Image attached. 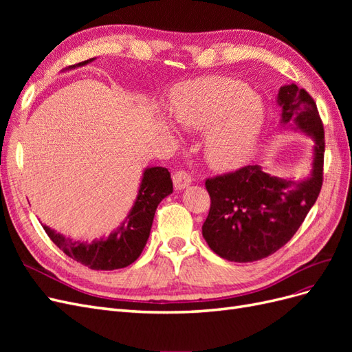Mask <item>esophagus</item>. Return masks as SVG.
I'll return each mask as SVG.
<instances>
[{
	"label": "esophagus",
	"instance_id": "esophagus-1",
	"mask_svg": "<svg viewBox=\"0 0 352 352\" xmlns=\"http://www.w3.org/2000/svg\"><path fill=\"white\" fill-rule=\"evenodd\" d=\"M190 184H192V177L185 170H179V172L173 175V185L177 190L188 188Z\"/></svg>",
	"mask_w": 352,
	"mask_h": 352
}]
</instances>
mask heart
<instances>
[{
  "instance_id": "obj_1",
  "label": "heart",
  "mask_w": 352,
  "mask_h": 352,
  "mask_svg": "<svg viewBox=\"0 0 352 352\" xmlns=\"http://www.w3.org/2000/svg\"><path fill=\"white\" fill-rule=\"evenodd\" d=\"M173 120L186 129H207L208 162L229 167L247 154L261 131L264 105L242 82L204 78L184 83L170 100Z\"/></svg>"
}]
</instances>
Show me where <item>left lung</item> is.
<instances>
[{
	"label": "left lung",
	"mask_w": 352,
	"mask_h": 352,
	"mask_svg": "<svg viewBox=\"0 0 352 352\" xmlns=\"http://www.w3.org/2000/svg\"><path fill=\"white\" fill-rule=\"evenodd\" d=\"M280 123L314 141L311 173L301 182L265 173L258 166L206 180L211 198L202 236L221 258L251 263L269 257L300 229L323 184L324 131L314 100L295 83L279 89Z\"/></svg>",
	"instance_id": "1"
}]
</instances>
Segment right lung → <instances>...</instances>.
Wrapping results in <instances>:
<instances>
[{"mask_svg":"<svg viewBox=\"0 0 352 352\" xmlns=\"http://www.w3.org/2000/svg\"><path fill=\"white\" fill-rule=\"evenodd\" d=\"M92 60L78 63L65 70L82 67ZM172 192L173 182L168 170L166 167H146L129 214L107 238L94 239L91 242L72 241L45 225H42V228L63 252L87 267L92 270L123 269L141 255L150 238L155 210L162 199Z\"/></svg>","mask_w":352,"mask_h":352,"instance_id":"1","label":"right lung"}]
</instances>
